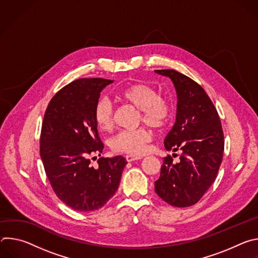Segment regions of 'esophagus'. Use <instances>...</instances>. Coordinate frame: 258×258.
<instances>
[{
	"mask_svg": "<svg viewBox=\"0 0 258 258\" xmlns=\"http://www.w3.org/2000/svg\"><path fill=\"white\" fill-rule=\"evenodd\" d=\"M142 158H143V156H136V155H126L125 156V159L128 162H132V161H135V160H139V159H142Z\"/></svg>",
	"mask_w": 258,
	"mask_h": 258,
	"instance_id": "1",
	"label": "esophagus"
}]
</instances>
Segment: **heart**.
Returning a JSON list of instances; mask_svg holds the SVG:
<instances>
[{"label":"heart","instance_id":"heart-1","mask_svg":"<svg viewBox=\"0 0 258 258\" xmlns=\"http://www.w3.org/2000/svg\"><path fill=\"white\" fill-rule=\"evenodd\" d=\"M116 97L138 109L141 115L139 120L154 128L161 130L170 121L172 106L158 91L145 83H135L118 89ZM94 118L101 131L107 132L113 126V105L108 98L97 101L94 109ZM153 139V133L147 127L123 130L114 136L110 146L114 152L130 155H141L147 151V145Z\"/></svg>","mask_w":258,"mask_h":258}]
</instances>
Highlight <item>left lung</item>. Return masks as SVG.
I'll return each mask as SVG.
<instances>
[{
	"label": "left lung",
	"mask_w": 258,
	"mask_h": 258,
	"mask_svg": "<svg viewBox=\"0 0 258 258\" xmlns=\"http://www.w3.org/2000/svg\"><path fill=\"white\" fill-rule=\"evenodd\" d=\"M155 72L169 78L176 91V120L164 140V147L167 151H180L177 163L172 162L170 155L164 157L155 192L171 206H192L210 188L223 161L222 122L199 84L173 69Z\"/></svg>",
	"instance_id": "8db88e82"
}]
</instances>
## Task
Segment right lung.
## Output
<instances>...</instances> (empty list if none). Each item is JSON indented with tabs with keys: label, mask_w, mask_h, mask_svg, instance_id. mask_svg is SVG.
Returning a JSON list of instances; mask_svg holds the SVG:
<instances>
[{
	"label": "right lung",
	"mask_w": 258,
	"mask_h": 258,
	"mask_svg": "<svg viewBox=\"0 0 258 258\" xmlns=\"http://www.w3.org/2000/svg\"><path fill=\"white\" fill-rule=\"evenodd\" d=\"M113 81L80 79L62 88L45 112L40 154L57 197L70 208L89 212L104 206L118 189L126 160L101 157L98 167L91 157L104 145L94 118L100 93Z\"/></svg>",
	"instance_id": "obj_1"
}]
</instances>
